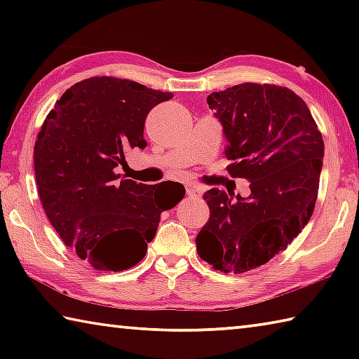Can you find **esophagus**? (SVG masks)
<instances>
[{"label":"esophagus","mask_w":359,"mask_h":359,"mask_svg":"<svg viewBox=\"0 0 359 359\" xmlns=\"http://www.w3.org/2000/svg\"><path fill=\"white\" fill-rule=\"evenodd\" d=\"M187 194L188 196H199L201 194V188L196 185H188L187 187Z\"/></svg>","instance_id":"esophagus-1"}]
</instances>
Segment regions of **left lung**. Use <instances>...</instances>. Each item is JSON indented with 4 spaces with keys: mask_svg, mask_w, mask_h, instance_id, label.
<instances>
[{
    "mask_svg": "<svg viewBox=\"0 0 359 359\" xmlns=\"http://www.w3.org/2000/svg\"><path fill=\"white\" fill-rule=\"evenodd\" d=\"M222 121L231 177L250 182V196L231 201L204 193L210 215L196 238L198 255L224 274L266 264L287 248L313 214L325 144L311 111L293 90L239 83L208 96Z\"/></svg>",
    "mask_w": 359,
    "mask_h": 359,
    "instance_id": "8db88e82",
    "label": "left lung"
}]
</instances>
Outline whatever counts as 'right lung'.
<instances>
[{
	"instance_id": "add662e5",
	"label": "right lung",
	"mask_w": 359,
	"mask_h": 359,
	"mask_svg": "<svg viewBox=\"0 0 359 359\" xmlns=\"http://www.w3.org/2000/svg\"><path fill=\"white\" fill-rule=\"evenodd\" d=\"M172 93L128 79L90 77L66 90L34 144L42 208L60 238L98 271L136 266L155 238L163 210L185 194L177 184L120 179L125 154L145 149L144 125Z\"/></svg>"
}]
</instances>
